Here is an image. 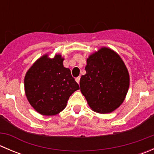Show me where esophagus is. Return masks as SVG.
Instances as JSON below:
<instances>
[{
    "mask_svg": "<svg viewBox=\"0 0 154 154\" xmlns=\"http://www.w3.org/2000/svg\"><path fill=\"white\" fill-rule=\"evenodd\" d=\"M80 77H76L75 80L77 81V83H78V84H80Z\"/></svg>",
    "mask_w": 154,
    "mask_h": 154,
    "instance_id": "34e87169",
    "label": "esophagus"
}]
</instances>
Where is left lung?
<instances>
[{
  "label": "left lung",
  "instance_id": "obj_1",
  "mask_svg": "<svg viewBox=\"0 0 154 154\" xmlns=\"http://www.w3.org/2000/svg\"><path fill=\"white\" fill-rule=\"evenodd\" d=\"M86 74L80 80V91L88 106L97 113H109L125 100L130 76L120 56L108 48H101L88 57Z\"/></svg>",
  "mask_w": 154,
  "mask_h": 154
}]
</instances>
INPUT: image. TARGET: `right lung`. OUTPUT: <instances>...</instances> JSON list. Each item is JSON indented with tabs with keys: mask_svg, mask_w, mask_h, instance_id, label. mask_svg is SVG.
I'll list each match as a JSON object with an SVG mask.
<instances>
[{
	"mask_svg": "<svg viewBox=\"0 0 154 154\" xmlns=\"http://www.w3.org/2000/svg\"><path fill=\"white\" fill-rule=\"evenodd\" d=\"M64 58L56 54L42 56L26 73L24 90L29 103L43 116H55L63 111L70 96L80 89L69 68L63 66Z\"/></svg>",
	"mask_w": 154,
	"mask_h": 154,
	"instance_id": "right-lung-1",
	"label": "right lung"
}]
</instances>
